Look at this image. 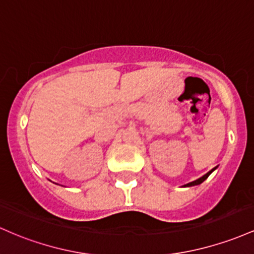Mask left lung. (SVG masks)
Segmentation results:
<instances>
[{
    "mask_svg": "<svg viewBox=\"0 0 254 254\" xmlns=\"http://www.w3.org/2000/svg\"><path fill=\"white\" fill-rule=\"evenodd\" d=\"M216 169H217V167H215V168H213V169L210 170V172H207L206 174H205V175L201 176V178L196 179V180L192 181V182H189V184L184 185V186H182V187H192V186H196V185H200L201 182H204L205 180H206V179L209 178V175H210V174H211V173L213 172V170H216Z\"/></svg>",
    "mask_w": 254,
    "mask_h": 254,
    "instance_id": "8db88e82",
    "label": "left lung"
}]
</instances>
